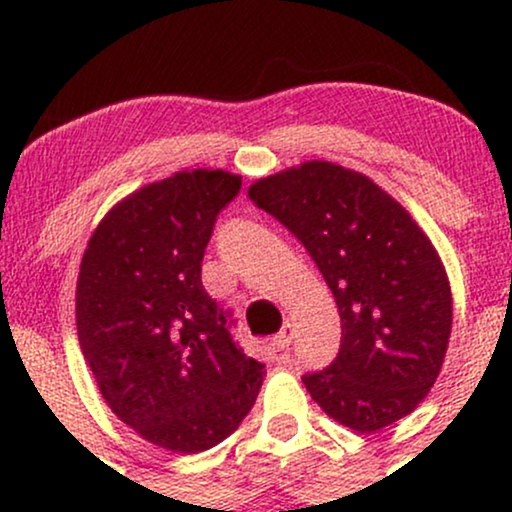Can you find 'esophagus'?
I'll use <instances>...</instances> for the list:
<instances>
[{"label":"esophagus","instance_id":"esophagus-1","mask_svg":"<svg viewBox=\"0 0 512 512\" xmlns=\"http://www.w3.org/2000/svg\"><path fill=\"white\" fill-rule=\"evenodd\" d=\"M291 339H293V327L291 322H284V327H281V332L276 334V337L272 339L274 349L276 351H286L291 346Z\"/></svg>","mask_w":512,"mask_h":512}]
</instances>
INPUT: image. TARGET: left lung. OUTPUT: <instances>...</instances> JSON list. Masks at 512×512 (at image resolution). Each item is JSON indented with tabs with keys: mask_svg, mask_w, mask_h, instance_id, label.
Instances as JSON below:
<instances>
[{
	"mask_svg": "<svg viewBox=\"0 0 512 512\" xmlns=\"http://www.w3.org/2000/svg\"><path fill=\"white\" fill-rule=\"evenodd\" d=\"M248 195L301 240L342 317L337 358L303 375L310 397L358 433L411 414L452 327L448 274L426 233L373 180L330 161L281 170Z\"/></svg>",
	"mask_w": 512,
	"mask_h": 512,
	"instance_id": "8db88e82",
	"label": "left lung"
}]
</instances>
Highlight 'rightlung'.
Listing matches in <instances>:
<instances>
[{"mask_svg": "<svg viewBox=\"0 0 512 512\" xmlns=\"http://www.w3.org/2000/svg\"><path fill=\"white\" fill-rule=\"evenodd\" d=\"M238 192V175L207 168L144 185L98 223L76 281L79 344L108 407L185 455L231 436L264 378L202 286L216 216Z\"/></svg>", "mask_w": 512, "mask_h": 512, "instance_id": "add662e5", "label": "right lung"}]
</instances>
